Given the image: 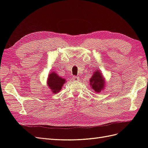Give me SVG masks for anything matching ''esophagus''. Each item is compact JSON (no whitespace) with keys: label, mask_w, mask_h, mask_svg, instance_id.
<instances>
[{"label":"esophagus","mask_w":148,"mask_h":148,"mask_svg":"<svg viewBox=\"0 0 148 148\" xmlns=\"http://www.w3.org/2000/svg\"><path fill=\"white\" fill-rule=\"evenodd\" d=\"M79 77H77V76H73V80H74L75 82H78L79 81Z\"/></svg>","instance_id":"obj_1"}]
</instances>
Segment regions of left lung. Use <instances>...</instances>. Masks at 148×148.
Segmentation results:
<instances>
[{
	"instance_id": "1",
	"label": "left lung",
	"mask_w": 148,
	"mask_h": 148,
	"mask_svg": "<svg viewBox=\"0 0 148 148\" xmlns=\"http://www.w3.org/2000/svg\"><path fill=\"white\" fill-rule=\"evenodd\" d=\"M89 84L93 90L97 93L105 89L106 85V79L100 70L97 69L95 71L92 77L89 79Z\"/></svg>"
}]
</instances>
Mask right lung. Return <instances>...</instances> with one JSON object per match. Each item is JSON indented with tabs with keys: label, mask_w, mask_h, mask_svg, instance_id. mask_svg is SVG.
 <instances>
[{
	"label": "right lung",
	"mask_w": 148,
	"mask_h": 148,
	"mask_svg": "<svg viewBox=\"0 0 148 148\" xmlns=\"http://www.w3.org/2000/svg\"><path fill=\"white\" fill-rule=\"evenodd\" d=\"M66 79L62 78L57 75L55 71L49 74L47 79V84L52 93L56 94L61 91L64 84L66 82Z\"/></svg>",
	"instance_id": "obj_1"
}]
</instances>
